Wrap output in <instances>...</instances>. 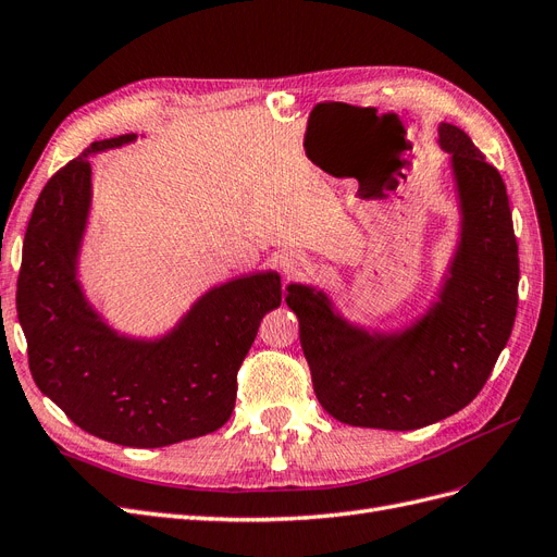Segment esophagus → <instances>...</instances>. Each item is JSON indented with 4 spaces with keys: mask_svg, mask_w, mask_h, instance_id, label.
<instances>
[{
    "mask_svg": "<svg viewBox=\"0 0 557 557\" xmlns=\"http://www.w3.org/2000/svg\"><path fill=\"white\" fill-rule=\"evenodd\" d=\"M281 267H283V272L290 276V278H306V276L311 274V262L306 260L304 256H297V253L285 256L281 260Z\"/></svg>",
    "mask_w": 557,
    "mask_h": 557,
    "instance_id": "esophagus-1",
    "label": "esophagus"
}]
</instances>
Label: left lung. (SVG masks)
<instances>
[{
	"instance_id": "1",
	"label": "left lung",
	"mask_w": 557,
	"mask_h": 557,
	"mask_svg": "<svg viewBox=\"0 0 557 557\" xmlns=\"http://www.w3.org/2000/svg\"><path fill=\"white\" fill-rule=\"evenodd\" d=\"M463 207V239L435 309L396 338L345 324L311 287H287L320 406L350 426L412 431L476 398L519 309V244L505 182L466 133L440 126Z\"/></svg>"
}]
</instances>
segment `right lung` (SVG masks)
<instances>
[{
  "label": "right lung",
  "mask_w": 557,
  "mask_h": 557,
  "mask_svg": "<svg viewBox=\"0 0 557 557\" xmlns=\"http://www.w3.org/2000/svg\"><path fill=\"white\" fill-rule=\"evenodd\" d=\"M128 140L91 143L48 180L27 225L15 301L36 387L83 431L147 449L214 433L230 419L260 320L281 306V278L270 272L214 287L159 343L112 334L85 304L73 270L89 154Z\"/></svg>",
  "instance_id": "obj_1"
}]
</instances>
